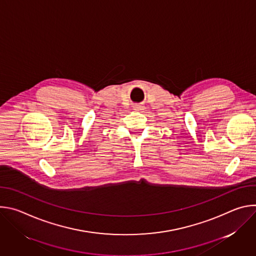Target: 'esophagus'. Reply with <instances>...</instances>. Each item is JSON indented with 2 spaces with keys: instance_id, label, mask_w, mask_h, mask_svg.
I'll list each match as a JSON object with an SVG mask.
<instances>
[{
  "instance_id": "34e87169",
  "label": "esophagus",
  "mask_w": 256,
  "mask_h": 256,
  "mask_svg": "<svg viewBox=\"0 0 256 256\" xmlns=\"http://www.w3.org/2000/svg\"><path fill=\"white\" fill-rule=\"evenodd\" d=\"M134 109L136 112H144V110L146 109V107L142 105V104H136L134 106Z\"/></svg>"
}]
</instances>
